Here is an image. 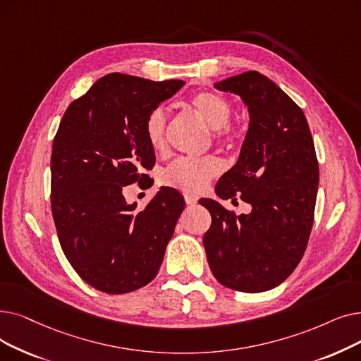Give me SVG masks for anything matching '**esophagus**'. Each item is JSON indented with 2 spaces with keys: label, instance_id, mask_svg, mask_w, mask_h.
<instances>
[{
  "label": "esophagus",
  "instance_id": "1",
  "mask_svg": "<svg viewBox=\"0 0 361 361\" xmlns=\"http://www.w3.org/2000/svg\"><path fill=\"white\" fill-rule=\"evenodd\" d=\"M184 199L187 205H195V203H197V196L195 195H184Z\"/></svg>",
  "mask_w": 361,
  "mask_h": 361
}]
</instances>
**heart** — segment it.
<instances>
[{
  "label": "heart",
  "mask_w": 361,
  "mask_h": 361,
  "mask_svg": "<svg viewBox=\"0 0 361 361\" xmlns=\"http://www.w3.org/2000/svg\"><path fill=\"white\" fill-rule=\"evenodd\" d=\"M193 111L214 130L216 138H228L231 128L228 122L233 116L231 104L215 92L202 91L195 94L189 102ZM166 112L164 107H156L146 121V137L154 152H161L166 145ZM221 171L218 159L211 158H181L172 162L162 172V181L166 185L187 193L196 195L205 190L208 183Z\"/></svg>",
  "instance_id": "1"
}]
</instances>
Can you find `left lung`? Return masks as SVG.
Masks as SVG:
<instances>
[{
  "label": "left lung",
  "mask_w": 361,
  "mask_h": 361,
  "mask_svg": "<svg viewBox=\"0 0 361 361\" xmlns=\"http://www.w3.org/2000/svg\"><path fill=\"white\" fill-rule=\"evenodd\" d=\"M214 87L236 94L249 112L239 159L215 193L240 196L252 211L234 215L200 199L212 216L203 246L219 283L258 293L285 281L305 252L319 189L314 142L301 107L267 76L249 71Z\"/></svg>",
  "instance_id": "obj_1"
}]
</instances>
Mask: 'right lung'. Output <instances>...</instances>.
<instances>
[{"label":"right lung","instance_id":"1","mask_svg":"<svg viewBox=\"0 0 361 361\" xmlns=\"http://www.w3.org/2000/svg\"><path fill=\"white\" fill-rule=\"evenodd\" d=\"M183 85L109 73L69 104L59 125L51 153L59 242L75 271L102 292L127 293L152 281L184 209L171 187H161L140 212L122 192L147 180L154 150L146 121Z\"/></svg>","mask_w":361,"mask_h":361}]
</instances>
